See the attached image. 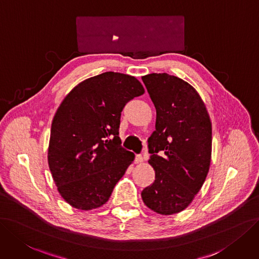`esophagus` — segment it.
Returning <instances> with one entry per match:
<instances>
[{
  "label": "esophagus",
  "instance_id": "1",
  "mask_svg": "<svg viewBox=\"0 0 259 259\" xmlns=\"http://www.w3.org/2000/svg\"><path fill=\"white\" fill-rule=\"evenodd\" d=\"M142 162H143V157L141 155H137L135 158V163L139 164V163H142Z\"/></svg>",
  "mask_w": 259,
  "mask_h": 259
}]
</instances>
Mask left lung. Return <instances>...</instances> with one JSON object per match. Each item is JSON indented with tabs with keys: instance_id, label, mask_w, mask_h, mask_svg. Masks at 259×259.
<instances>
[{
	"instance_id": "8db88e82",
	"label": "left lung",
	"mask_w": 259,
	"mask_h": 259,
	"mask_svg": "<svg viewBox=\"0 0 259 259\" xmlns=\"http://www.w3.org/2000/svg\"><path fill=\"white\" fill-rule=\"evenodd\" d=\"M157 112L148 139L155 183L142 191L144 204L169 215L186 209L207 177L212 130L205 104L193 86L167 73L142 76Z\"/></svg>"
}]
</instances>
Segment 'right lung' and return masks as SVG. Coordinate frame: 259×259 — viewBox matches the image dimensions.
<instances>
[{
  "mask_svg": "<svg viewBox=\"0 0 259 259\" xmlns=\"http://www.w3.org/2000/svg\"><path fill=\"white\" fill-rule=\"evenodd\" d=\"M144 94L135 76L108 71L78 84L57 109L48 163L62 197L81 210L98 208L135 160L119 139L127 102Z\"/></svg>",
  "mask_w": 259,
  "mask_h": 259,
  "instance_id": "obj_1",
  "label": "right lung"
}]
</instances>
